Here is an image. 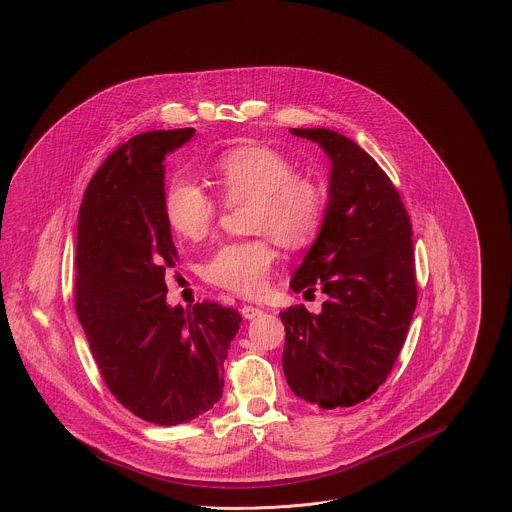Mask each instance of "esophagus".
Here are the masks:
<instances>
[{
    "label": "esophagus",
    "mask_w": 512,
    "mask_h": 512,
    "mask_svg": "<svg viewBox=\"0 0 512 512\" xmlns=\"http://www.w3.org/2000/svg\"><path fill=\"white\" fill-rule=\"evenodd\" d=\"M261 312H263V310L259 307H251V305H243V307H241V314H243V318H247V320L261 316Z\"/></svg>",
    "instance_id": "34e87169"
}]
</instances>
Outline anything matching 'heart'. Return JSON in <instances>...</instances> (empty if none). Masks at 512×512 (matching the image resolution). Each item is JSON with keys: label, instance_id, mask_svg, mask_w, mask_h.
<instances>
[{"label": "heart", "instance_id": "heart-1", "mask_svg": "<svg viewBox=\"0 0 512 512\" xmlns=\"http://www.w3.org/2000/svg\"><path fill=\"white\" fill-rule=\"evenodd\" d=\"M213 178L229 202H251L249 225L269 233L289 249L308 245L324 217V192L307 176L295 174L293 162L267 146H239L213 162ZM215 202L198 182L176 176L164 194L170 227L188 239H202L215 219ZM277 259L269 237L229 241L205 261L204 277L215 287L253 297L265 289Z\"/></svg>", "mask_w": 512, "mask_h": 512}]
</instances>
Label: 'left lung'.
<instances>
[{"label": "left lung", "instance_id": "obj_1", "mask_svg": "<svg viewBox=\"0 0 512 512\" xmlns=\"http://www.w3.org/2000/svg\"><path fill=\"white\" fill-rule=\"evenodd\" d=\"M330 158L320 231L291 279L295 293L318 287V314L291 307L283 370L291 390L318 408H350L392 372L417 303L411 223L376 160L328 128H291Z\"/></svg>", "mask_w": 512, "mask_h": 512}]
</instances>
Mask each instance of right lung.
Returning a JSON list of instances; mask_svg holds the SVG:
<instances>
[{
  "label": "right lung",
  "mask_w": 512,
  "mask_h": 512,
  "mask_svg": "<svg viewBox=\"0 0 512 512\" xmlns=\"http://www.w3.org/2000/svg\"><path fill=\"white\" fill-rule=\"evenodd\" d=\"M194 128L152 130L118 146L81 211L75 308L114 398L144 421L178 425L223 394V362L241 316L217 303H166L178 251L164 213V160Z\"/></svg>",
  "instance_id": "add662e5"
}]
</instances>
